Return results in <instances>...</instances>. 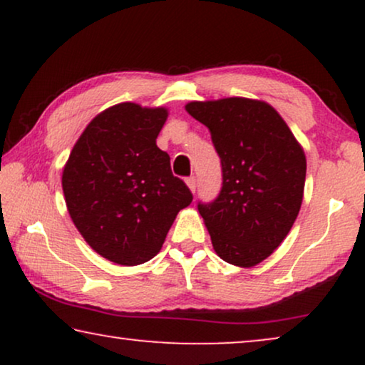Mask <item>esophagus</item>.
Here are the masks:
<instances>
[{
	"label": "esophagus",
	"instance_id": "1",
	"mask_svg": "<svg viewBox=\"0 0 365 365\" xmlns=\"http://www.w3.org/2000/svg\"><path fill=\"white\" fill-rule=\"evenodd\" d=\"M186 184H187V187L191 189V192H196V178H194V176L187 178L186 179Z\"/></svg>",
	"mask_w": 365,
	"mask_h": 365
}]
</instances>
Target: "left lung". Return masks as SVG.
I'll return each instance as SVG.
<instances>
[{
    "mask_svg": "<svg viewBox=\"0 0 365 365\" xmlns=\"http://www.w3.org/2000/svg\"><path fill=\"white\" fill-rule=\"evenodd\" d=\"M186 111L207 126L221 158V192L212 202L197 204L214 251L234 266H256L296 221L306 154L281 114L264 101H192Z\"/></svg>",
    "mask_w": 365,
    "mask_h": 365,
    "instance_id": "1",
    "label": "left lung"
}]
</instances>
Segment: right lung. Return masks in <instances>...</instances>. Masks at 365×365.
Wrapping results in <instances>:
<instances>
[{
  "label": "right lung",
  "instance_id": "1",
  "mask_svg": "<svg viewBox=\"0 0 365 365\" xmlns=\"http://www.w3.org/2000/svg\"><path fill=\"white\" fill-rule=\"evenodd\" d=\"M166 119V108H108L88 124L63 169L74 226L114 264L153 259L178 212L192 201L182 179L173 176L169 154L156 144Z\"/></svg>",
  "mask_w": 365,
  "mask_h": 365
}]
</instances>
